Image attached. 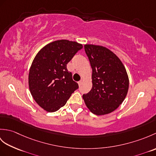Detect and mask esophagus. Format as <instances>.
<instances>
[{
	"label": "esophagus",
	"instance_id": "34e87169",
	"mask_svg": "<svg viewBox=\"0 0 156 156\" xmlns=\"http://www.w3.org/2000/svg\"><path fill=\"white\" fill-rule=\"evenodd\" d=\"M82 80H80V81H79V82H78V84L79 86H80V85L82 84Z\"/></svg>",
	"mask_w": 156,
	"mask_h": 156
}]
</instances>
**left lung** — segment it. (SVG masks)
<instances>
[{
  "instance_id": "8db88e82",
  "label": "left lung",
  "mask_w": 156,
  "mask_h": 156,
  "mask_svg": "<svg viewBox=\"0 0 156 156\" xmlns=\"http://www.w3.org/2000/svg\"><path fill=\"white\" fill-rule=\"evenodd\" d=\"M84 49L92 69V87L82 97L92 113L108 114L117 109L127 96V72L120 59L105 47L88 44L84 45Z\"/></svg>"
}]
</instances>
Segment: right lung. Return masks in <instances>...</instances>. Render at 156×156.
Segmentation results:
<instances>
[{
	"instance_id": "right-lung-1",
	"label": "right lung",
	"mask_w": 156,
	"mask_h": 156,
	"mask_svg": "<svg viewBox=\"0 0 156 156\" xmlns=\"http://www.w3.org/2000/svg\"><path fill=\"white\" fill-rule=\"evenodd\" d=\"M82 45L66 39L46 45L36 55L29 74V87L35 102L48 112L64 107L78 88L67 69L68 63Z\"/></svg>"
}]
</instances>
